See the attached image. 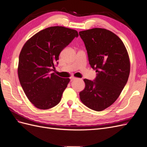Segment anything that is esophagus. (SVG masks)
I'll use <instances>...</instances> for the list:
<instances>
[{"label":"esophagus","mask_w":147,"mask_h":147,"mask_svg":"<svg viewBox=\"0 0 147 147\" xmlns=\"http://www.w3.org/2000/svg\"><path fill=\"white\" fill-rule=\"evenodd\" d=\"M77 78H75V77H72L70 78V81L72 82V81H73V80H76Z\"/></svg>","instance_id":"obj_1"}]
</instances>
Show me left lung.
Masks as SVG:
<instances>
[{
	"mask_svg": "<svg viewBox=\"0 0 147 147\" xmlns=\"http://www.w3.org/2000/svg\"><path fill=\"white\" fill-rule=\"evenodd\" d=\"M91 67L94 80L84 79L85 88L80 92L81 101L93 110H104L115 102L127 83L130 62L122 40L111 31L94 28L79 32Z\"/></svg>",
	"mask_w": 147,
	"mask_h": 147,
	"instance_id": "1",
	"label": "left lung"
}]
</instances>
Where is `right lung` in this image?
Returning a JSON list of instances; mask_svg holds the SVG:
<instances>
[{
	"instance_id": "1",
	"label": "right lung",
	"mask_w": 147,
	"mask_h": 147,
	"mask_svg": "<svg viewBox=\"0 0 147 147\" xmlns=\"http://www.w3.org/2000/svg\"><path fill=\"white\" fill-rule=\"evenodd\" d=\"M78 36L77 30L53 26L35 34L22 48L18 69L20 82L37 108L47 110L59 103L70 79L51 72L54 64H58L60 53Z\"/></svg>"
}]
</instances>
